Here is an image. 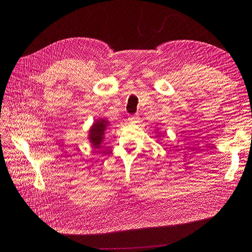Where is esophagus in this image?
Instances as JSON below:
<instances>
[{"instance_id":"obj_1","label":"esophagus","mask_w":252,"mask_h":252,"mask_svg":"<svg viewBox=\"0 0 252 252\" xmlns=\"http://www.w3.org/2000/svg\"><path fill=\"white\" fill-rule=\"evenodd\" d=\"M128 120H129V122L130 123H138L139 122V117L138 116H130L129 118H128Z\"/></svg>"}]
</instances>
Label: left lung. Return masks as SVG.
<instances>
[{
	"label": "left lung",
	"mask_w": 252,
	"mask_h": 252,
	"mask_svg": "<svg viewBox=\"0 0 252 252\" xmlns=\"http://www.w3.org/2000/svg\"><path fill=\"white\" fill-rule=\"evenodd\" d=\"M156 137H160V134H157V135H156Z\"/></svg>",
	"instance_id": "8db88e82"
}]
</instances>
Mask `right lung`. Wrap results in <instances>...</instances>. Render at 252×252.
<instances>
[{
  "label": "right lung",
  "instance_id": "right-lung-1",
  "mask_svg": "<svg viewBox=\"0 0 252 252\" xmlns=\"http://www.w3.org/2000/svg\"><path fill=\"white\" fill-rule=\"evenodd\" d=\"M108 125L109 122L106 119H98L94 121L93 125L89 129V142L94 148H100V144L104 139V133L108 128Z\"/></svg>",
  "mask_w": 252,
  "mask_h": 252
}]
</instances>
